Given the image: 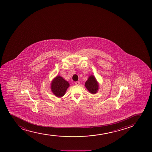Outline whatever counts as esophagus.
<instances>
[{"label":"esophagus","mask_w":152,"mask_h":152,"mask_svg":"<svg viewBox=\"0 0 152 152\" xmlns=\"http://www.w3.org/2000/svg\"><path fill=\"white\" fill-rule=\"evenodd\" d=\"M75 84L77 86H79L80 84V82H79V81H76V82H75Z\"/></svg>","instance_id":"obj_1"}]
</instances>
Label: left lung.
Wrapping results in <instances>:
<instances>
[{"instance_id": "left-lung-1", "label": "left lung", "mask_w": 152, "mask_h": 152, "mask_svg": "<svg viewBox=\"0 0 152 152\" xmlns=\"http://www.w3.org/2000/svg\"><path fill=\"white\" fill-rule=\"evenodd\" d=\"M85 86L89 91L92 94H96L99 89V84L97 83L96 78L92 75L89 76L86 81Z\"/></svg>"}]
</instances>
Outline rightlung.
Here are the masks:
<instances>
[{
  "label": "right lung",
  "instance_id": "1",
  "mask_svg": "<svg viewBox=\"0 0 152 152\" xmlns=\"http://www.w3.org/2000/svg\"><path fill=\"white\" fill-rule=\"evenodd\" d=\"M69 83L61 76H56L51 83V89L53 94L57 97H61L65 94Z\"/></svg>",
  "mask_w": 152,
  "mask_h": 152
}]
</instances>
